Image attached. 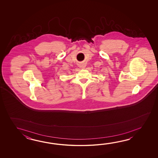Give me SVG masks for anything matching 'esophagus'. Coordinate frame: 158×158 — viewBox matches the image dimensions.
<instances>
[{"instance_id":"1","label":"esophagus","mask_w":158,"mask_h":158,"mask_svg":"<svg viewBox=\"0 0 158 158\" xmlns=\"http://www.w3.org/2000/svg\"><path fill=\"white\" fill-rule=\"evenodd\" d=\"M80 67L81 68L84 69L86 67V64L84 63H82L80 64Z\"/></svg>"}]
</instances>
